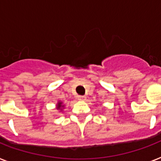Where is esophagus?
Masks as SVG:
<instances>
[{
    "instance_id": "esophagus-1",
    "label": "esophagus",
    "mask_w": 161,
    "mask_h": 161,
    "mask_svg": "<svg viewBox=\"0 0 161 161\" xmlns=\"http://www.w3.org/2000/svg\"><path fill=\"white\" fill-rule=\"evenodd\" d=\"M78 99L80 101H83L86 99V97L85 96H78Z\"/></svg>"
}]
</instances>
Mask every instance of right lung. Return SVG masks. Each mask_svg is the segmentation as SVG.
I'll return each mask as SVG.
<instances>
[{
	"label": "right lung",
	"mask_w": 161,
	"mask_h": 161,
	"mask_svg": "<svg viewBox=\"0 0 161 161\" xmlns=\"http://www.w3.org/2000/svg\"><path fill=\"white\" fill-rule=\"evenodd\" d=\"M65 107V104H63V102H61V101H58V103H57V105H56V108L57 110H59V111H63V108Z\"/></svg>",
	"instance_id": "obj_1"
}]
</instances>
